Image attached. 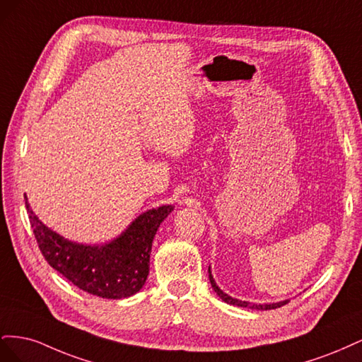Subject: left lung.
Wrapping results in <instances>:
<instances>
[{
	"label": "left lung",
	"instance_id": "1",
	"mask_svg": "<svg viewBox=\"0 0 362 362\" xmlns=\"http://www.w3.org/2000/svg\"><path fill=\"white\" fill-rule=\"evenodd\" d=\"M208 276H210V282H211V287L213 290L216 291V294L221 298L223 302L229 303V305H235V306H242V308H250V310H258V311H267V310H275V308H279V306L288 303L290 300H281V302H275V303H250V302H246V300H240V299H235V298H231V296L223 293L221 288H218V286L216 284L213 275H211V269L208 267Z\"/></svg>",
	"mask_w": 362,
	"mask_h": 362
}]
</instances>
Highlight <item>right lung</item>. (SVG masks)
I'll list each match as a JSON object with an SVG mask.
<instances>
[{"label":"right lung","mask_w":362,"mask_h":362,"mask_svg":"<svg viewBox=\"0 0 362 362\" xmlns=\"http://www.w3.org/2000/svg\"><path fill=\"white\" fill-rule=\"evenodd\" d=\"M33 233L48 264L74 286L104 299H125L145 286L152 242L173 205H161L137 216L112 242L83 245L52 231L33 213L25 196Z\"/></svg>","instance_id":"obj_1"}]
</instances>
